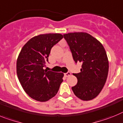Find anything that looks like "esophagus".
Masks as SVG:
<instances>
[{
  "label": "esophagus",
  "mask_w": 123,
  "mask_h": 123,
  "mask_svg": "<svg viewBox=\"0 0 123 123\" xmlns=\"http://www.w3.org/2000/svg\"><path fill=\"white\" fill-rule=\"evenodd\" d=\"M70 75H71V74H70V72H67V73H65V74H64V76L66 77H68L70 76Z\"/></svg>",
  "instance_id": "obj_1"
}]
</instances>
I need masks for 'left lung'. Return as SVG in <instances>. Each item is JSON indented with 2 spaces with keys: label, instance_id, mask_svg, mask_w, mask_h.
<instances>
[{
  "label": "left lung",
  "instance_id": "obj_1",
  "mask_svg": "<svg viewBox=\"0 0 123 123\" xmlns=\"http://www.w3.org/2000/svg\"><path fill=\"white\" fill-rule=\"evenodd\" d=\"M75 62H82L80 72L74 74L77 84L72 90L84 101L93 100L103 89L108 77L109 62L102 44L85 32L64 34Z\"/></svg>",
  "mask_w": 123,
  "mask_h": 123
}]
</instances>
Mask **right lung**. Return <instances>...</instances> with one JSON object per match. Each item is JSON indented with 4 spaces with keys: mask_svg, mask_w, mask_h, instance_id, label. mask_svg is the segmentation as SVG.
Returning <instances> with one entry per match:
<instances>
[{
    "mask_svg": "<svg viewBox=\"0 0 123 123\" xmlns=\"http://www.w3.org/2000/svg\"><path fill=\"white\" fill-rule=\"evenodd\" d=\"M63 38L59 33L39 35L23 46L17 61V74L25 92L31 98L44 102L57 94L64 74L47 71L43 68L48 61L52 47Z\"/></svg>",
    "mask_w": 123,
    "mask_h": 123,
    "instance_id": "obj_1",
    "label": "right lung"
}]
</instances>
